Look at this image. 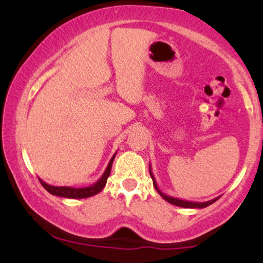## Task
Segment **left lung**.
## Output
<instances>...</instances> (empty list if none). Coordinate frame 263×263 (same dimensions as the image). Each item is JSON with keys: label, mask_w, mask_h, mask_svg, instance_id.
Instances as JSON below:
<instances>
[{"label": "left lung", "mask_w": 263, "mask_h": 263, "mask_svg": "<svg viewBox=\"0 0 263 263\" xmlns=\"http://www.w3.org/2000/svg\"><path fill=\"white\" fill-rule=\"evenodd\" d=\"M149 174H151V178H152L153 180V186H155V189L158 192V194L161 195V197L164 199V200H167L168 203L173 204V205H177V206H180V208H189V209H195V208H199V209H203V208H206L209 206L210 204L215 203L216 200H218V198H214L211 199L209 201H203V203H198V201H189V200H183V199H178V198H173V197H170V195L164 194V193L162 192L161 189L158 188V185H157L156 183V179H155V176H153L152 171H151V165H149Z\"/></svg>", "instance_id": "left-lung-1"}]
</instances>
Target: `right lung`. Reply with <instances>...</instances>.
Listing matches in <instances>:
<instances>
[{
	"instance_id": "add662e5",
	"label": "right lung",
	"mask_w": 263,
	"mask_h": 263,
	"mask_svg": "<svg viewBox=\"0 0 263 263\" xmlns=\"http://www.w3.org/2000/svg\"><path fill=\"white\" fill-rule=\"evenodd\" d=\"M116 153H115V155L112 156V158L110 159V162H108V164L106 167V170H105L104 174H102L100 179H99L98 182H96L95 184H92V185H90V186H85V188H71V186H54V185H49V184L43 182L41 178H39V182H41L42 185H43V188L47 190V192H49L50 194H53V195H57V197L70 198V199L90 198V197H92V195L100 193L101 190L104 189L105 184H106V182H107V178L111 173V167H112V163H114V159H115V156H116Z\"/></svg>"
}]
</instances>
